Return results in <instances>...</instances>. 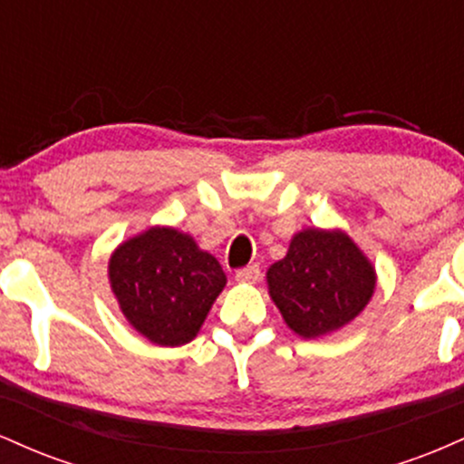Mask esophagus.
<instances>
[{
	"instance_id": "esophagus-1",
	"label": "esophagus",
	"mask_w": 464,
	"mask_h": 464,
	"mask_svg": "<svg viewBox=\"0 0 464 464\" xmlns=\"http://www.w3.org/2000/svg\"><path fill=\"white\" fill-rule=\"evenodd\" d=\"M259 276H262V270L259 266H246V268H239L236 273L237 284H257Z\"/></svg>"
}]
</instances>
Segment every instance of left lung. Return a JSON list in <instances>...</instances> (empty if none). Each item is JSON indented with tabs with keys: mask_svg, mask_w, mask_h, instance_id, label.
I'll use <instances>...</instances> for the list:
<instances>
[{
	"mask_svg": "<svg viewBox=\"0 0 464 464\" xmlns=\"http://www.w3.org/2000/svg\"><path fill=\"white\" fill-rule=\"evenodd\" d=\"M268 295L301 338L338 332L369 305L375 266L343 228L307 227L295 233L284 259L266 273Z\"/></svg>",
	"mask_w": 464,
	"mask_h": 464,
	"instance_id": "obj_1",
	"label": "left lung"
}]
</instances>
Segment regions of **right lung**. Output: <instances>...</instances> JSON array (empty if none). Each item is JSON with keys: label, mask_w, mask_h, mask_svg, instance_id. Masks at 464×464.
<instances>
[{"label": "right lung", "mask_w": 464, "mask_h": 464, "mask_svg": "<svg viewBox=\"0 0 464 464\" xmlns=\"http://www.w3.org/2000/svg\"><path fill=\"white\" fill-rule=\"evenodd\" d=\"M109 284L137 334L159 347H183L198 335L227 275L189 233L157 225L111 253Z\"/></svg>", "instance_id": "add662e5"}]
</instances>
